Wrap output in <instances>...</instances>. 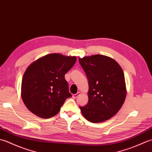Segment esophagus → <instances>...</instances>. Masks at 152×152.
I'll return each instance as SVG.
<instances>
[{
  "mask_svg": "<svg viewBox=\"0 0 152 152\" xmlns=\"http://www.w3.org/2000/svg\"><path fill=\"white\" fill-rule=\"evenodd\" d=\"M80 95V93L78 92V93H77L76 94H73V95H72V97H73L74 99H76Z\"/></svg>",
  "mask_w": 152,
  "mask_h": 152,
  "instance_id": "obj_1",
  "label": "esophagus"
}]
</instances>
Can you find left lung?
I'll return each instance as SVG.
<instances>
[{"label":"left lung","mask_w":152,"mask_h":152,"mask_svg":"<svg viewBox=\"0 0 152 152\" xmlns=\"http://www.w3.org/2000/svg\"><path fill=\"white\" fill-rule=\"evenodd\" d=\"M78 60L89 83L88 103L80 106L82 114L92 123L108 120L125 101L127 93L123 70L115 60L102 55Z\"/></svg>","instance_id":"1"}]
</instances>
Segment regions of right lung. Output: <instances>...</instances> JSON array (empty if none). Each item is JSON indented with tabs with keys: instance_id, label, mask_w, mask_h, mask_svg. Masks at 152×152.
Returning a JSON list of instances; mask_svg holds the SVG:
<instances>
[{
	"instance_id": "obj_1",
	"label": "right lung",
	"mask_w": 152,
	"mask_h": 152,
	"mask_svg": "<svg viewBox=\"0 0 152 152\" xmlns=\"http://www.w3.org/2000/svg\"><path fill=\"white\" fill-rule=\"evenodd\" d=\"M76 61V57L51 53L28 66L22 79L21 97L32 113L46 119L59 112L65 100L72 96L64 75Z\"/></svg>"
}]
</instances>
